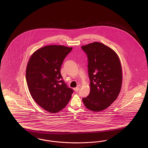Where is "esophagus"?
Returning a JSON list of instances; mask_svg holds the SVG:
<instances>
[{
	"mask_svg": "<svg viewBox=\"0 0 148 148\" xmlns=\"http://www.w3.org/2000/svg\"><path fill=\"white\" fill-rule=\"evenodd\" d=\"M80 87H81V86H80V85H78L75 88V92H77V91H79V90L80 89Z\"/></svg>",
	"mask_w": 148,
	"mask_h": 148,
	"instance_id": "34e87169",
	"label": "esophagus"
}]
</instances>
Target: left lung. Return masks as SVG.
Listing matches in <instances>:
<instances>
[{
    "label": "left lung",
    "instance_id": "left-lung-1",
    "mask_svg": "<svg viewBox=\"0 0 148 148\" xmlns=\"http://www.w3.org/2000/svg\"><path fill=\"white\" fill-rule=\"evenodd\" d=\"M87 55L90 91L82 99L88 109L100 112L118 98L122 84V69L116 53L101 42L82 46Z\"/></svg>",
    "mask_w": 148,
    "mask_h": 148
}]
</instances>
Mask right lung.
<instances>
[{"mask_svg": "<svg viewBox=\"0 0 148 148\" xmlns=\"http://www.w3.org/2000/svg\"><path fill=\"white\" fill-rule=\"evenodd\" d=\"M73 48L51 45L37 50L30 58L26 69L29 90L35 102L50 113L62 110L73 90L60 74L61 66Z\"/></svg>", "mask_w": 148, "mask_h": 148, "instance_id": "add662e5", "label": "right lung"}]
</instances>
